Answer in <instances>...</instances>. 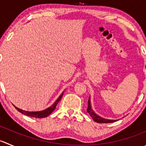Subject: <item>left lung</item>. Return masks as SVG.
<instances>
[{"label":"left lung","mask_w":146,"mask_h":146,"mask_svg":"<svg viewBox=\"0 0 146 146\" xmlns=\"http://www.w3.org/2000/svg\"><path fill=\"white\" fill-rule=\"evenodd\" d=\"M88 109H87V111H88V114L91 116V117H92V119H93L95 121L98 122V123H111V122L116 121L114 120H108V119H102L100 117H99L98 115H97V114L92 111V109H91L90 98H89V100H88Z\"/></svg>","instance_id":"1"}]
</instances>
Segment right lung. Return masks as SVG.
I'll return each instance as SVG.
<instances>
[{
	"instance_id": "1",
	"label": "right lung",
	"mask_w": 146,
	"mask_h": 146,
	"mask_svg": "<svg viewBox=\"0 0 146 146\" xmlns=\"http://www.w3.org/2000/svg\"><path fill=\"white\" fill-rule=\"evenodd\" d=\"M63 95H64V92H63V93L61 94V95H60L59 98L57 99V100L55 102H54V104H53V105H51V107H48V108L46 109V110H44V111H23V110H20V109H18L17 107H15V109L18 111L21 112L22 114H25V115L29 116V117H35V118H38V119L44 118V117H48L49 114H51V113H52V111H54V110H55L57 104H58V103L59 102V101L61 100V98H62V96H63Z\"/></svg>"
}]
</instances>
